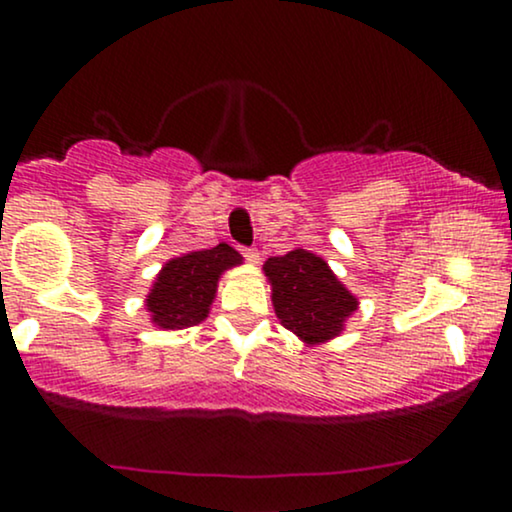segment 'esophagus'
Wrapping results in <instances>:
<instances>
[{"instance_id":"obj_1","label":"esophagus","mask_w":512,"mask_h":512,"mask_svg":"<svg viewBox=\"0 0 512 512\" xmlns=\"http://www.w3.org/2000/svg\"><path fill=\"white\" fill-rule=\"evenodd\" d=\"M240 252H243V257H245V260H248V262H252V264L260 262V252H257L255 248H243Z\"/></svg>"}]
</instances>
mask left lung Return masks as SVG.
<instances>
[{
  "instance_id": "1",
  "label": "left lung",
  "mask_w": 512,
  "mask_h": 512,
  "mask_svg": "<svg viewBox=\"0 0 512 512\" xmlns=\"http://www.w3.org/2000/svg\"><path fill=\"white\" fill-rule=\"evenodd\" d=\"M272 286L274 313L286 330L305 344H325L339 337L344 322L358 308V298L334 276L322 257L296 248L264 262Z\"/></svg>"
}]
</instances>
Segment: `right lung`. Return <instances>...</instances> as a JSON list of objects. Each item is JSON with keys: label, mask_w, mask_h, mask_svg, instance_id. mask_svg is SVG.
I'll list each match as a JSON object with an SVG mask.
<instances>
[{"label": "right lung", "mask_w": 512, "mask_h": 512, "mask_svg": "<svg viewBox=\"0 0 512 512\" xmlns=\"http://www.w3.org/2000/svg\"><path fill=\"white\" fill-rule=\"evenodd\" d=\"M240 262V252L226 243L168 260L146 296L151 322L161 330H185L207 320L221 274Z\"/></svg>", "instance_id": "1"}]
</instances>
